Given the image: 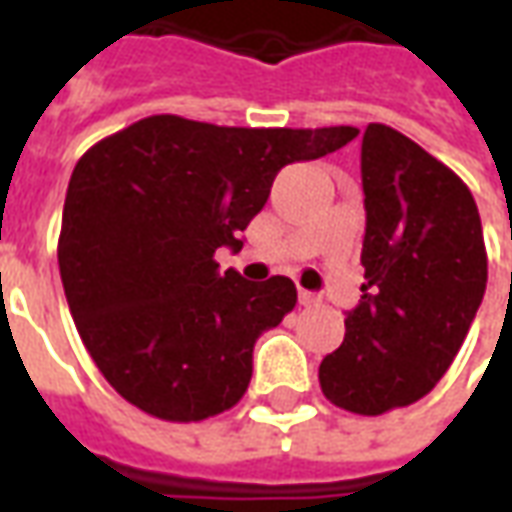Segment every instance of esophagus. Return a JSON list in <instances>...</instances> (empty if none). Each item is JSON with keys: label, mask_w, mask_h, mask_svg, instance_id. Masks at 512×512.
<instances>
[{"label": "esophagus", "mask_w": 512, "mask_h": 512, "mask_svg": "<svg viewBox=\"0 0 512 512\" xmlns=\"http://www.w3.org/2000/svg\"><path fill=\"white\" fill-rule=\"evenodd\" d=\"M299 301L304 304V307H312V304H318V296L315 293H310V290H299Z\"/></svg>", "instance_id": "1"}]
</instances>
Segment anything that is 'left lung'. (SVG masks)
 <instances>
[{"mask_svg": "<svg viewBox=\"0 0 512 512\" xmlns=\"http://www.w3.org/2000/svg\"><path fill=\"white\" fill-rule=\"evenodd\" d=\"M365 296L321 362L326 400L362 417L417 403L463 345L488 282L469 186L395 128L362 139Z\"/></svg>", "mask_w": 512, "mask_h": 512, "instance_id": "1", "label": "left lung"}]
</instances>
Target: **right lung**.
I'll return each mask as SVG.
<instances>
[{
    "label": "right lung",
    "instance_id": "1",
    "mask_svg": "<svg viewBox=\"0 0 512 512\" xmlns=\"http://www.w3.org/2000/svg\"><path fill=\"white\" fill-rule=\"evenodd\" d=\"M356 134L153 115L79 158L57 260L79 337L117 395L167 422L216 417L244 397L255 340L296 307V285L246 282L213 255L244 246L279 169Z\"/></svg>",
    "mask_w": 512,
    "mask_h": 512
}]
</instances>
